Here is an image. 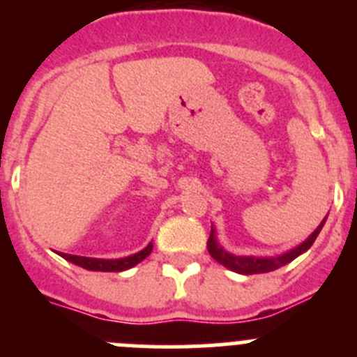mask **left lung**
<instances>
[{"mask_svg": "<svg viewBox=\"0 0 357 357\" xmlns=\"http://www.w3.org/2000/svg\"><path fill=\"white\" fill-rule=\"evenodd\" d=\"M327 216L321 220L320 225L314 229V232L309 236L305 241H302L301 245L289 248V250L282 252L279 255H273V257H255V255H236L227 252L225 248L218 243L216 238V227L211 225V234L209 239H207V250H209L211 257L216 259L218 263L223 264L225 268L232 270L236 273H241V275H254V273H266L273 272L277 268L284 266V264L291 263L293 259H296L298 255H302L304 252H307L311 248V245L314 243L317 236L320 234L321 227L326 225Z\"/></svg>", "mask_w": 357, "mask_h": 357, "instance_id": "1", "label": "left lung"}]
</instances>
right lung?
I'll return each instance as SVG.
<instances>
[{
  "mask_svg": "<svg viewBox=\"0 0 357 357\" xmlns=\"http://www.w3.org/2000/svg\"><path fill=\"white\" fill-rule=\"evenodd\" d=\"M151 248H153V243H148L143 250H139L137 254L127 255V257H119V259H98V257H82V255H71V254H59L61 257H64L69 263L77 264V266L85 268V270H91V272H123V270H128V268L139 264L141 261L146 259L150 255Z\"/></svg>",
  "mask_w": 357,
  "mask_h": 357,
  "instance_id": "1",
  "label": "right lung"
}]
</instances>
